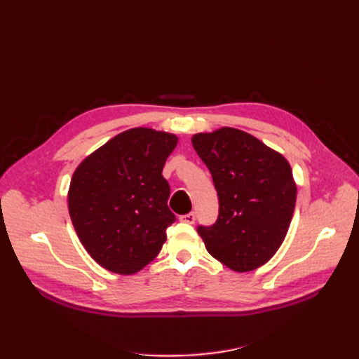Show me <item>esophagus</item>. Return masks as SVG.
Here are the masks:
<instances>
[{
    "instance_id": "34e87169",
    "label": "esophagus",
    "mask_w": 359,
    "mask_h": 359,
    "mask_svg": "<svg viewBox=\"0 0 359 359\" xmlns=\"http://www.w3.org/2000/svg\"><path fill=\"white\" fill-rule=\"evenodd\" d=\"M180 220H181L182 223H189V224H193V223H194V220H196V214H194V212L184 214V215H181V217H180Z\"/></svg>"
}]
</instances>
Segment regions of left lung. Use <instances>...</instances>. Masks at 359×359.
Wrapping results in <instances>:
<instances>
[{"instance_id":"left-lung-1","label":"left lung","mask_w":359,"mask_h":359,"mask_svg":"<svg viewBox=\"0 0 359 359\" xmlns=\"http://www.w3.org/2000/svg\"><path fill=\"white\" fill-rule=\"evenodd\" d=\"M191 144L219 196L217 222L198 226L206 250L238 273L262 266L285 241L295 210L297 184L289 161L232 127L194 135Z\"/></svg>"}]
</instances>
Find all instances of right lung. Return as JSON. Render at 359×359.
I'll list each match as a JSON object with an SVG mask.
<instances>
[{
    "instance_id": "1",
    "label": "right lung",
    "mask_w": 359,
    "mask_h": 359,
    "mask_svg": "<svg viewBox=\"0 0 359 359\" xmlns=\"http://www.w3.org/2000/svg\"><path fill=\"white\" fill-rule=\"evenodd\" d=\"M178 137L130 128L112 137L74 170L69 212L82 245L103 268L135 274L148 265L175 222L161 172Z\"/></svg>"
}]
</instances>
